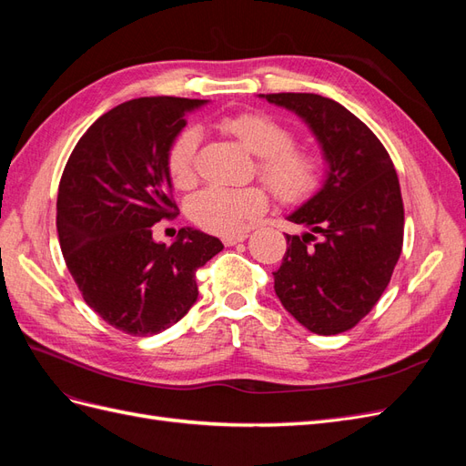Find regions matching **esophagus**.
Segmentation results:
<instances>
[{
    "label": "esophagus",
    "mask_w": 466,
    "mask_h": 466,
    "mask_svg": "<svg viewBox=\"0 0 466 466\" xmlns=\"http://www.w3.org/2000/svg\"><path fill=\"white\" fill-rule=\"evenodd\" d=\"M247 237H248L247 233H237V235H225V237H223V245H225V247H233V245H237V243H243Z\"/></svg>",
    "instance_id": "esophagus-1"
}]
</instances>
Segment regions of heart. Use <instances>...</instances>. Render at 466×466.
I'll list each match as a JSON object with an SVG mask.
<instances>
[{
	"mask_svg": "<svg viewBox=\"0 0 466 466\" xmlns=\"http://www.w3.org/2000/svg\"><path fill=\"white\" fill-rule=\"evenodd\" d=\"M219 128L258 155V175L279 202L298 204L319 190L324 175L322 157L311 147L295 146V134L286 124L264 112H241L223 118ZM198 142L200 132L185 128L168 147L167 173L180 190L196 182ZM266 208L268 194L262 187H208L192 196L188 214L209 233L233 235L243 231Z\"/></svg>",
	"mask_w": 466,
	"mask_h": 466,
	"instance_id": "1",
	"label": "heart"
}]
</instances>
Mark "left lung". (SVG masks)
<instances>
[{
    "instance_id": "obj_1",
    "label": "left lung",
    "mask_w": 466,
    "mask_h": 466,
    "mask_svg": "<svg viewBox=\"0 0 466 466\" xmlns=\"http://www.w3.org/2000/svg\"><path fill=\"white\" fill-rule=\"evenodd\" d=\"M262 96L301 116L329 163L322 188L288 216L309 231L286 235L276 295L311 332H346L375 307L400 257L404 206L397 171L379 137L332 98Z\"/></svg>"
}]
</instances>
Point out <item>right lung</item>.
I'll use <instances>...</instances> for the list:
<instances>
[{
    "label": "right lung",
    "instance_id": "right-lung-1",
    "mask_svg": "<svg viewBox=\"0 0 466 466\" xmlns=\"http://www.w3.org/2000/svg\"><path fill=\"white\" fill-rule=\"evenodd\" d=\"M200 98L142 96L95 120L66 163L56 228L83 299L132 336L167 330L198 298L196 270L223 248L218 237L180 229L167 247L153 225L177 216L167 153Z\"/></svg>",
    "mask_w": 466,
    "mask_h": 466
}]
</instances>
